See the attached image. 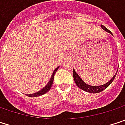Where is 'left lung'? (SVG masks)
Returning a JSON list of instances; mask_svg holds the SVG:
<instances>
[{
  "instance_id": "8db88e82",
  "label": "left lung",
  "mask_w": 125,
  "mask_h": 125,
  "mask_svg": "<svg viewBox=\"0 0 125 125\" xmlns=\"http://www.w3.org/2000/svg\"><path fill=\"white\" fill-rule=\"evenodd\" d=\"M101 28L105 30L106 32L110 33L111 35H112V33L111 32V31H109L106 27H105L104 25H101ZM117 73V71L116 72V74L113 76V77L108 82L106 83V84H104L102 85H98V86H92V85H87L86 84L81 78L77 74V72H75L74 69H73V77H74V82L76 83V85H77V87H80V89H82L83 90H85L86 92L88 93H100L101 91H103L104 90H105L106 88L109 86V85L113 82V80H114L115 77H116V74Z\"/></svg>"
}]
</instances>
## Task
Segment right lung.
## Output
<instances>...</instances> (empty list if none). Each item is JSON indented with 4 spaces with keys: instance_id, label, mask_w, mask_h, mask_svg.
<instances>
[{
    "instance_id": "1",
    "label": "right lung",
    "mask_w": 125,
    "mask_h": 125,
    "mask_svg": "<svg viewBox=\"0 0 125 125\" xmlns=\"http://www.w3.org/2000/svg\"><path fill=\"white\" fill-rule=\"evenodd\" d=\"M59 68V66H58V67L53 71V74H52V75H51V77L49 82L47 83V85H46L45 87H43V88H42L40 90H39L37 93H32V94H29V95H27V96H29V97H32V98H34V97H38V96H40V95H44L45 93H46L47 92H48V91L51 90V87H52L53 82L54 74H55V73L56 72V71L58 70Z\"/></svg>"
}]
</instances>
